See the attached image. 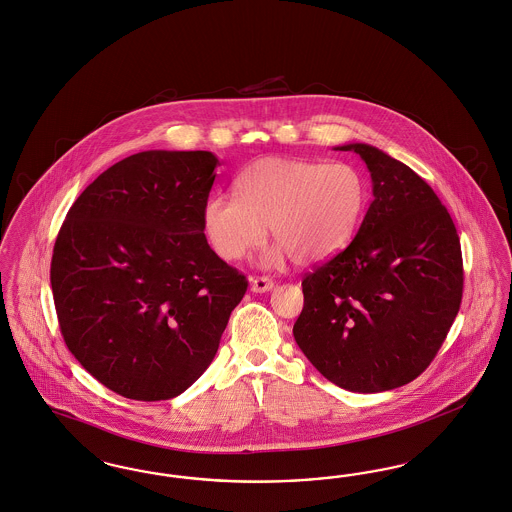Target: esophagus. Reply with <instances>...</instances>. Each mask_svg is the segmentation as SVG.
<instances>
[{"label": "esophagus", "mask_w": 512, "mask_h": 512, "mask_svg": "<svg viewBox=\"0 0 512 512\" xmlns=\"http://www.w3.org/2000/svg\"><path fill=\"white\" fill-rule=\"evenodd\" d=\"M272 287H274V282L268 276H255V278H251V291L253 293H265V291H270Z\"/></svg>", "instance_id": "1"}]
</instances>
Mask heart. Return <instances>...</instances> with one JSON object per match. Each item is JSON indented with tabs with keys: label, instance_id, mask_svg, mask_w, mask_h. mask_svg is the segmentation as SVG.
Returning a JSON list of instances; mask_svg holds the SVG:
<instances>
[{
	"label": "heart",
	"instance_id": "1",
	"mask_svg": "<svg viewBox=\"0 0 512 512\" xmlns=\"http://www.w3.org/2000/svg\"><path fill=\"white\" fill-rule=\"evenodd\" d=\"M236 194L204 205V230L215 253L240 261L261 246L266 228L278 246L266 265L286 255L297 265L326 261L354 238L362 221L368 184L354 165L268 156L236 179Z\"/></svg>",
	"mask_w": 512,
	"mask_h": 512
}]
</instances>
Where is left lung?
<instances>
[{
	"instance_id": "1",
	"label": "left lung",
	"mask_w": 512,
	"mask_h": 512,
	"mask_svg": "<svg viewBox=\"0 0 512 512\" xmlns=\"http://www.w3.org/2000/svg\"><path fill=\"white\" fill-rule=\"evenodd\" d=\"M371 175L373 202L347 249L308 272L293 337L328 381L352 392L408 385L429 368L463 297L448 209L408 165L345 144Z\"/></svg>"
}]
</instances>
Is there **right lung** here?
Returning <instances> with one entry per match:
<instances>
[{
  "label": "right lung",
  "mask_w": 512,
  "mask_h": 512,
  "mask_svg": "<svg viewBox=\"0 0 512 512\" xmlns=\"http://www.w3.org/2000/svg\"><path fill=\"white\" fill-rule=\"evenodd\" d=\"M217 156L146 150L108 167L70 207L51 261L68 350L106 389L179 396L213 362L247 280L209 247Z\"/></svg>",
  "instance_id": "1"
}]
</instances>
